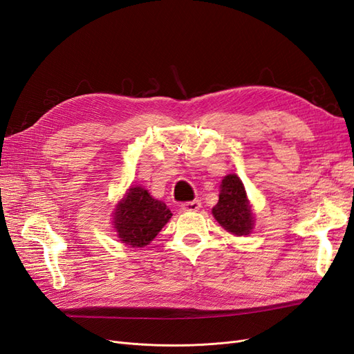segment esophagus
I'll use <instances>...</instances> for the list:
<instances>
[{
  "mask_svg": "<svg viewBox=\"0 0 354 354\" xmlns=\"http://www.w3.org/2000/svg\"><path fill=\"white\" fill-rule=\"evenodd\" d=\"M180 208L183 209L185 212H195L201 208V201H192V202H185L181 203Z\"/></svg>",
  "mask_w": 354,
  "mask_h": 354,
  "instance_id": "1",
  "label": "esophagus"
}]
</instances>
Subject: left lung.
<instances>
[{"mask_svg": "<svg viewBox=\"0 0 354 354\" xmlns=\"http://www.w3.org/2000/svg\"><path fill=\"white\" fill-rule=\"evenodd\" d=\"M212 216L223 229L236 236H246L254 229V216L246 198L243 183L236 174H229L221 180L217 205Z\"/></svg>", "mask_w": 354, "mask_h": 354, "instance_id": "8db88e82", "label": "left lung"}]
</instances>
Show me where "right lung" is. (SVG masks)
Masks as SVG:
<instances>
[{
	"label": "right lung",
	"mask_w": 354,
	"mask_h": 354,
	"mask_svg": "<svg viewBox=\"0 0 354 354\" xmlns=\"http://www.w3.org/2000/svg\"><path fill=\"white\" fill-rule=\"evenodd\" d=\"M171 211L162 201L151 196L149 192L136 186L127 190V195L118 202L113 212V227L118 238L131 248H143L169 221Z\"/></svg>",
	"instance_id": "add662e5"
}]
</instances>
